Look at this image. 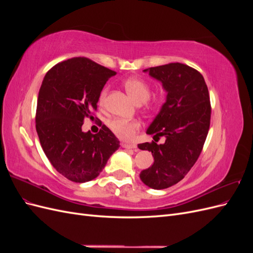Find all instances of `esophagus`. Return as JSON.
Segmentation results:
<instances>
[{
    "label": "esophagus",
    "instance_id": "obj_1",
    "mask_svg": "<svg viewBox=\"0 0 253 253\" xmlns=\"http://www.w3.org/2000/svg\"><path fill=\"white\" fill-rule=\"evenodd\" d=\"M121 147L125 149H137V144L133 143V142H121Z\"/></svg>",
    "mask_w": 253,
    "mask_h": 253
}]
</instances>
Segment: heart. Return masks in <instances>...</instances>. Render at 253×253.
<instances>
[{"label": "heart", "instance_id": "1", "mask_svg": "<svg viewBox=\"0 0 253 253\" xmlns=\"http://www.w3.org/2000/svg\"><path fill=\"white\" fill-rule=\"evenodd\" d=\"M126 93L129 95L136 103L145 102L148 106H156L164 100V94L160 93L153 98H150V84L140 78H129L124 83ZM106 97H108V88L104 87L98 98V103L103 105L105 103ZM108 126L111 131L122 139H132L139 131L141 124L139 120L132 119H112L108 122Z\"/></svg>", "mask_w": 253, "mask_h": 253}]
</instances>
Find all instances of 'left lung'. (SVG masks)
<instances>
[{"label": "left lung", "instance_id": "1", "mask_svg": "<svg viewBox=\"0 0 253 253\" xmlns=\"http://www.w3.org/2000/svg\"><path fill=\"white\" fill-rule=\"evenodd\" d=\"M143 72L162 82L168 93L147 131L154 139L166 137L165 143L138 144L140 150L152 152L154 157V164L141 171V181L162 190L180 181L201 155L210 127L209 90L203 75L186 64L169 63Z\"/></svg>", "mask_w": 253, "mask_h": 253}]
</instances>
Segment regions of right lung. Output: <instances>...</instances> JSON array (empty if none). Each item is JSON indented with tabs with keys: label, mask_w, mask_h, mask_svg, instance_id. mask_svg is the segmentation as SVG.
Returning <instances> with one entry per match:
<instances>
[{
	"label": "right lung",
	"mask_w": 253,
	"mask_h": 253,
	"mask_svg": "<svg viewBox=\"0 0 253 253\" xmlns=\"http://www.w3.org/2000/svg\"><path fill=\"white\" fill-rule=\"evenodd\" d=\"M115 75L90 59L76 57L52 66L43 79L36 129L52 167L72 181L96 178L120 147L104 125L95 135L82 132L84 119L94 118L100 91Z\"/></svg>",
	"instance_id": "add662e5"
}]
</instances>
